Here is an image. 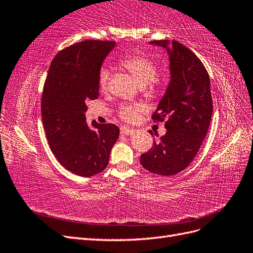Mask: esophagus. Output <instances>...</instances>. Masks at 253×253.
<instances>
[{
  "mask_svg": "<svg viewBox=\"0 0 253 253\" xmlns=\"http://www.w3.org/2000/svg\"><path fill=\"white\" fill-rule=\"evenodd\" d=\"M120 133L122 135H132L134 133V128L129 126H121L120 127Z\"/></svg>",
  "mask_w": 253,
  "mask_h": 253,
  "instance_id": "34e87169",
  "label": "esophagus"
}]
</instances>
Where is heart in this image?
I'll return each mask as SVG.
<instances>
[{
  "instance_id": "heart-1",
  "label": "heart",
  "mask_w": 253,
  "mask_h": 253,
  "mask_svg": "<svg viewBox=\"0 0 253 253\" xmlns=\"http://www.w3.org/2000/svg\"><path fill=\"white\" fill-rule=\"evenodd\" d=\"M120 64L131 74L135 80L138 82L140 86H144L145 91L149 95H154L162 86V82L157 77L158 68L154 61L140 53H128L122 58ZM110 80V72L106 68H102L99 74V87L101 91H105L108 88ZM145 106L141 103H121L118 106V116L126 121L132 122L139 117L143 113Z\"/></svg>"
}]
</instances>
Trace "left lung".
<instances>
[{
  "mask_svg": "<svg viewBox=\"0 0 253 253\" xmlns=\"http://www.w3.org/2000/svg\"><path fill=\"white\" fill-rule=\"evenodd\" d=\"M150 43L167 49L171 80L152 116L155 122L166 119L167 133L143 153L140 163L152 173L170 176L191 164L208 132L213 110L210 78L200 58L185 45L175 40Z\"/></svg>",
  "mask_w": 253,
  "mask_h": 253,
  "instance_id": "1",
  "label": "left lung"
}]
</instances>
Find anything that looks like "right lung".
Instances as JSON below:
<instances>
[{
    "label": "right lung",
    "instance_id": "1",
    "mask_svg": "<svg viewBox=\"0 0 253 253\" xmlns=\"http://www.w3.org/2000/svg\"><path fill=\"white\" fill-rule=\"evenodd\" d=\"M116 42L85 40L57 53L45 80L42 121L49 147L58 162L72 173L90 177L109 164L119 136L113 124H86L88 100L99 96V74Z\"/></svg>",
    "mask_w": 253,
    "mask_h": 253
}]
</instances>
